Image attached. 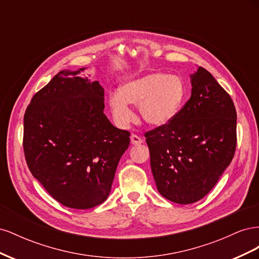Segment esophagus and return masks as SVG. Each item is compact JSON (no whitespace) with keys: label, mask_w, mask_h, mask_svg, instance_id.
<instances>
[{"label":"esophagus","mask_w":259,"mask_h":259,"mask_svg":"<svg viewBox=\"0 0 259 259\" xmlns=\"http://www.w3.org/2000/svg\"><path fill=\"white\" fill-rule=\"evenodd\" d=\"M131 143H132L133 145L138 146V145H140V144H143V139L140 138L139 136L133 134V135L131 136Z\"/></svg>","instance_id":"esophagus-1"}]
</instances>
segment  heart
I'll use <instances>...</instances> for the list:
<instances>
[{
    "label": "heart",
    "mask_w": 259,
    "mask_h": 259,
    "mask_svg": "<svg viewBox=\"0 0 259 259\" xmlns=\"http://www.w3.org/2000/svg\"><path fill=\"white\" fill-rule=\"evenodd\" d=\"M185 97V84L178 76L151 72L125 82L120 93L109 97V106L115 122L122 127L134 120L128 104L139 107L140 115L149 126L163 127L175 119Z\"/></svg>",
    "instance_id": "obj_1"
}]
</instances>
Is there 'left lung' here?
<instances>
[{
    "mask_svg": "<svg viewBox=\"0 0 259 259\" xmlns=\"http://www.w3.org/2000/svg\"><path fill=\"white\" fill-rule=\"evenodd\" d=\"M190 80V99L175 119L145 135L158 191L178 204L205 197L237 146V112L229 94L202 67Z\"/></svg>",
    "mask_w": 259,
    "mask_h": 259,
    "instance_id": "left-lung-1",
    "label": "left lung"
}]
</instances>
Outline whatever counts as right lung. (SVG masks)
I'll return each instance as SVG.
<instances>
[{"label":"right lung","instance_id":"right-lung-1","mask_svg":"<svg viewBox=\"0 0 259 259\" xmlns=\"http://www.w3.org/2000/svg\"><path fill=\"white\" fill-rule=\"evenodd\" d=\"M85 69L57 73L33 96L23 117L30 171L55 200L76 209L108 198L130 145V133L104 113L100 83L82 77Z\"/></svg>","mask_w":259,"mask_h":259}]
</instances>
